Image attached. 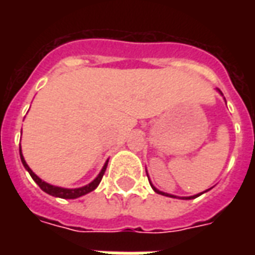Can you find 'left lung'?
<instances>
[{
	"label": "left lung",
	"instance_id": "left-lung-1",
	"mask_svg": "<svg viewBox=\"0 0 255 255\" xmlns=\"http://www.w3.org/2000/svg\"><path fill=\"white\" fill-rule=\"evenodd\" d=\"M151 187H153V190H154V191L157 192V194H161V195H165V197L176 198V197H175V195H171V194H165V192H162V191H158V190H157V188H155L154 186H151ZM199 195H201V194H197V195H194V197H187V198H183V199H192V198H197V197H199Z\"/></svg>",
	"mask_w": 255,
	"mask_h": 255
}]
</instances>
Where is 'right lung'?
Segmentation results:
<instances>
[{
  "instance_id": "obj_1",
  "label": "right lung",
  "mask_w": 255,
  "mask_h": 255,
  "mask_svg": "<svg viewBox=\"0 0 255 255\" xmlns=\"http://www.w3.org/2000/svg\"><path fill=\"white\" fill-rule=\"evenodd\" d=\"M20 158H21V162H23L24 168L27 169V171H28V173L31 175V177L34 179V182H35L36 184L39 186V187H41L42 191L47 192L49 195H53V197L64 198V199H75V198H79V197H82V195H86V194H89V192H91L93 190H95V188L98 187V184L101 183V180H102V176H104V173H105V171H106V166H108V162H106L105 165H104V168H102V171L100 172V175L95 177L94 180L90 183V184L84 186V187L72 188V190H69V188L56 187V186H52V184H49V183L41 180V179L36 176L34 172L31 171L30 166L27 165V162L24 161V157H23V154H21V149H20Z\"/></svg>"
}]
</instances>
